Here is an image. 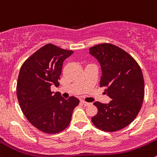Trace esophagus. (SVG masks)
<instances>
[{
    "mask_svg": "<svg viewBox=\"0 0 157 157\" xmlns=\"http://www.w3.org/2000/svg\"><path fill=\"white\" fill-rule=\"evenodd\" d=\"M82 105H85V106H88V105H91V103H88V102H86V101H82Z\"/></svg>",
    "mask_w": 157,
    "mask_h": 157,
    "instance_id": "34e87169",
    "label": "esophagus"
}]
</instances>
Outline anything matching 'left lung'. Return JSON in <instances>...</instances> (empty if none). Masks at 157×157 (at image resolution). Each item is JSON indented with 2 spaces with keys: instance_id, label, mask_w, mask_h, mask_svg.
Segmentation results:
<instances>
[{
  "instance_id": "8db88e82",
  "label": "left lung",
  "mask_w": 157,
  "mask_h": 157,
  "mask_svg": "<svg viewBox=\"0 0 157 157\" xmlns=\"http://www.w3.org/2000/svg\"><path fill=\"white\" fill-rule=\"evenodd\" d=\"M100 63L102 71L100 87L111 98L109 104L94 103L98 113L91 122L104 131H117L136 118L144 97V80L136 60L124 49L111 43H101L89 49Z\"/></svg>"
}]
</instances>
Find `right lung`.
Returning a JSON list of instances; mask_svg holds the SVG:
<instances>
[{
	"instance_id": "add662e5",
	"label": "right lung",
	"mask_w": 157,
	"mask_h": 157,
	"mask_svg": "<svg viewBox=\"0 0 157 157\" xmlns=\"http://www.w3.org/2000/svg\"><path fill=\"white\" fill-rule=\"evenodd\" d=\"M72 53L49 43L30 56L20 70L17 83L20 106L29 123L46 133L64 131L79 104L73 96L65 99L59 92L51 91L52 85H59L63 61Z\"/></svg>"
}]
</instances>
